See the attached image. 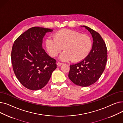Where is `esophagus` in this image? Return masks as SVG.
I'll return each instance as SVG.
<instances>
[{"mask_svg": "<svg viewBox=\"0 0 123 123\" xmlns=\"http://www.w3.org/2000/svg\"><path fill=\"white\" fill-rule=\"evenodd\" d=\"M62 65V63H60V62H58L57 63V65L58 66H61Z\"/></svg>", "mask_w": 123, "mask_h": 123, "instance_id": "obj_1", "label": "esophagus"}]
</instances>
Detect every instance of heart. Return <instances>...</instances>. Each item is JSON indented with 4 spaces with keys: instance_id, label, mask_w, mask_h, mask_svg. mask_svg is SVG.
<instances>
[{
    "instance_id": "1",
    "label": "heart",
    "mask_w": 123,
    "mask_h": 123,
    "mask_svg": "<svg viewBox=\"0 0 123 123\" xmlns=\"http://www.w3.org/2000/svg\"><path fill=\"white\" fill-rule=\"evenodd\" d=\"M53 38H47L45 46L48 54L52 57L58 55L62 50L64 51L60 56V59L67 61L72 60L77 62L82 61L90 53L92 48L91 38L80 32L68 29L57 31Z\"/></svg>"
}]
</instances>
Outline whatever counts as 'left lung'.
<instances>
[{"label":"left lung","instance_id":"left-lung-1","mask_svg":"<svg viewBox=\"0 0 123 123\" xmlns=\"http://www.w3.org/2000/svg\"><path fill=\"white\" fill-rule=\"evenodd\" d=\"M83 26L92 36V48L84 59L70 65L68 77L75 84L87 87L95 83L104 72L107 61V49L105 42L97 32L86 26Z\"/></svg>","mask_w":123,"mask_h":123}]
</instances>
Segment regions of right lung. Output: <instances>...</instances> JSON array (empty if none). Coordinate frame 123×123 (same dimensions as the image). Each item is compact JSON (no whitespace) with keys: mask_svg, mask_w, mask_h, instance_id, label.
<instances>
[{"mask_svg":"<svg viewBox=\"0 0 123 123\" xmlns=\"http://www.w3.org/2000/svg\"><path fill=\"white\" fill-rule=\"evenodd\" d=\"M52 31L39 27L30 28L13 45L11 58L14 74L21 84L29 90L43 88L57 68L56 60L42 48L44 36Z\"/></svg>","mask_w":123,"mask_h":123,"instance_id":"add662e5","label":"right lung"}]
</instances>
